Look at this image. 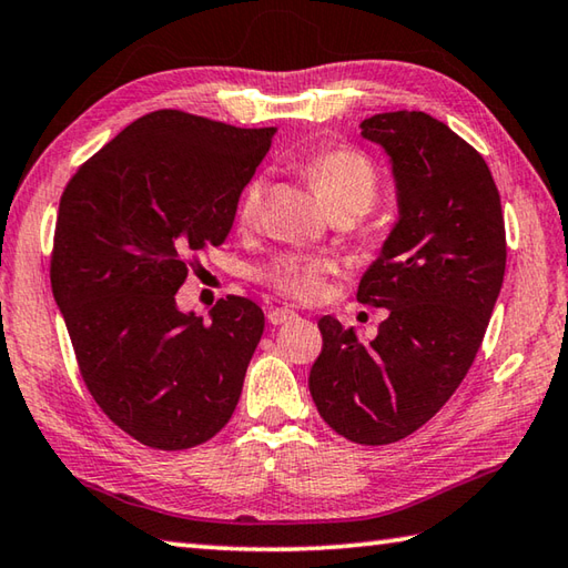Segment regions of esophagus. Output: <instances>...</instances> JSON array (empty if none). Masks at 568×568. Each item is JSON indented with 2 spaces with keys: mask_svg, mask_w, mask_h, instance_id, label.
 <instances>
[{
  "mask_svg": "<svg viewBox=\"0 0 568 568\" xmlns=\"http://www.w3.org/2000/svg\"><path fill=\"white\" fill-rule=\"evenodd\" d=\"M295 317H297V313L291 311V307H273V311H267V323L271 325H285Z\"/></svg>",
  "mask_w": 568,
  "mask_h": 568,
  "instance_id": "esophagus-1",
  "label": "esophagus"
}]
</instances>
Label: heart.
Segmentation results:
<instances>
[{
    "label": "heart",
    "mask_w": 568,
    "mask_h": 568,
    "mask_svg": "<svg viewBox=\"0 0 568 568\" xmlns=\"http://www.w3.org/2000/svg\"><path fill=\"white\" fill-rule=\"evenodd\" d=\"M297 171L313 183V189L320 193V199L325 201L327 211L333 213L335 219L337 215L359 219V215H365L373 209V203L377 199V169L363 151L347 146L320 149L297 161ZM263 179H251L245 183L239 199L241 225H253L257 221L263 205ZM325 271V263L315 261V257L287 255L267 267L265 281L271 283L275 291L297 297V301H311V297L323 291Z\"/></svg>",
    "instance_id": "obj_1"
}]
</instances>
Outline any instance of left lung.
<instances>
[{"label": "left lung", "instance_id": "1", "mask_svg": "<svg viewBox=\"0 0 568 568\" xmlns=\"http://www.w3.org/2000/svg\"><path fill=\"white\" fill-rule=\"evenodd\" d=\"M359 129L392 161L399 219L357 301L389 315L369 343L320 317L307 385L337 435L375 447L429 422L469 373L504 283L507 233L489 166L447 123L389 111Z\"/></svg>", "mask_w": 568, "mask_h": 568}]
</instances>
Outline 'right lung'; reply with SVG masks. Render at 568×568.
Instances as JSON below:
<instances>
[{
	"label": "right lung",
	"instance_id": "add662e5",
	"mask_svg": "<svg viewBox=\"0 0 568 568\" xmlns=\"http://www.w3.org/2000/svg\"><path fill=\"white\" fill-rule=\"evenodd\" d=\"M273 133L151 111L79 166L61 195L51 293L91 397L141 445H203L239 405L263 311L229 295L203 323L179 311L176 293L191 257L231 233Z\"/></svg>",
	"mask_w": 568,
	"mask_h": 568
}]
</instances>
